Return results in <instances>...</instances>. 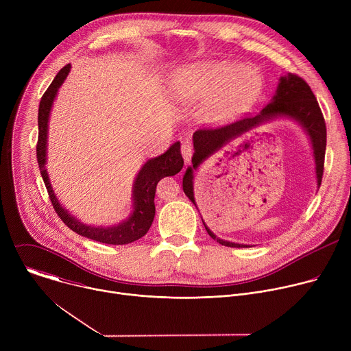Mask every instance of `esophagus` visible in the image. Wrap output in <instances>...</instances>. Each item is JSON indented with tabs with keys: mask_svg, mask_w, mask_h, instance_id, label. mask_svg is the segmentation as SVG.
I'll list each match as a JSON object with an SVG mask.
<instances>
[{
	"mask_svg": "<svg viewBox=\"0 0 351 351\" xmlns=\"http://www.w3.org/2000/svg\"><path fill=\"white\" fill-rule=\"evenodd\" d=\"M180 152H182V157H183V160H184V164L189 165V164H190V160H191V157H193V153H194L193 147H191L189 143H184V144H182V147H180Z\"/></svg>",
	"mask_w": 351,
	"mask_h": 351,
	"instance_id": "esophagus-1",
	"label": "esophagus"
}]
</instances>
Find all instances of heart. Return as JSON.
Returning <instances> with one entry per match:
<instances>
[{
    "label": "heart",
    "instance_id": "1",
    "mask_svg": "<svg viewBox=\"0 0 351 351\" xmlns=\"http://www.w3.org/2000/svg\"><path fill=\"white\" fill-rule=\"evenodd\" d=\"M261 76L245 66L204 62L180 69L172 79V90L184 101L208 99L204 115L221 121L243 111L261 91Z\"/></svg>",
    "mask_w": 351,
    "mask_h": 351
}]
</instances>
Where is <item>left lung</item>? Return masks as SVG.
Segmentation results:
<instances>
[{
	"instance_id": "obj_1",
	"label": "left lung",
	"mask_w": 351,
	"mask_h": 351,
	"mask_svg": "<svg viewBox=\"0 0 351 351\" xmlns=\"http://www.w3.org/2000/svg\"><path fill=\"white\" fill-rule=\"evenodd\" d=\"M274 117H290L298 121L307 130L313 147L317 164V179L321 186L325 165V149H326V125L322 111L317 98L308 86V83L295 73H289L280 77L276 94L272 101L256 117L245 115L244 118L223 125V126H204L195 130L193 134L194 154L191 158L193 167H189L183 176V191L195 206L193 194V172L198 168L206 158L214 154L225 143L247 132L250 128L258 125L264 119ZM204 223V222H203ZM207 233L217 240L219 244L226 247H247L245 244H237L218 239L204 223Z\"/></svg>"
}]
</instances>
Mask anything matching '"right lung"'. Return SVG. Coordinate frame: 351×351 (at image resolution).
I'll use <instances>...</instances> for the list:
<instances>
[{"instance_id": "obj_1", "label": "right lung", "mask_w": 351, "mask_h": 351, "mask_svg": "<svg viewBox=\"0 0 351 351\" xmlns=\"http://www.w3.org/2000/svg\"><path fill=\"white\" fill-rule=\"evenodd\" d=\"M69 71H71V65L68 64L57 73L53 83L48 86V88L43 94L40 106H38V138L36 145V154H37L40 173L43 176L44 184L48 191V197L51 199V204L57 215L61 218V221H64V223L77 234L99 243H106V244H128V243L136 241L148 232L149 226H152L154 221V215H156L154 195H156L157 183L165 176L176 175L183 168L180 143L176 141L162 156L148 160L143 165L134 182V191H133L134 208L129 219L111 228H95V226H86L80 223L60 206L58 199L56 198V194L51 189V184H49L47 171H45L47 128H48L49 110H51L57 91L60 86L64 83Z\"/></svg>"}]
</instances>
